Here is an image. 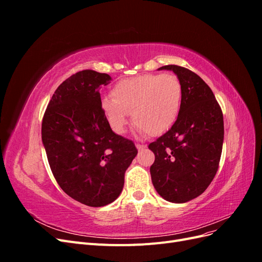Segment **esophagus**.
<instances>
[{"instance_id": "34e87169", "label": "esophagus", "mask_w": 262, "mask_h": 262, "mask_svg": "<svg viewBox=\"0 0 262 262\" xmlns=\"http://www.w3.org/2000/svg\"><path fill=\"white\" fill-rule=\"evenodd\" d=\"M145 147H146V145H145V144H140V143H137V148H138L139 150L144 149Z\"/></svg>"}]
</instances>
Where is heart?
<instances>
[{"label":"heart","mask_w":262,"mask_h":262,"mask_svg":"<svg viewBox=\"0 0 262 262\" xmlns=\"http://www.w3.org/2000/svg\"><path fill=\"white\" fill-rule=\"evenodd\" d=\"M112 97L100 101L102 114L117 133H122L132 115L133 123L149 136H160L177 120L182 86L171 73H145L119 81L112 89Z\"/></svg>","instance_id":"1"}]
</instances>
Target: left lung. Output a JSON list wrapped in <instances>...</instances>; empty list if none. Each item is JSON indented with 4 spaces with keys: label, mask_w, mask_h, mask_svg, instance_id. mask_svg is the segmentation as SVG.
Instances as JSON below:
<instances>
[{
    "label": "left lung",
    "mask_w": 262,
    "mask_h": 262,
    "mask_svg": "<svg viewBox=\"0 0 262 262\" xmlns=\"http://www.w3.org/2000/svg\"><path fill=\"white\" fill-rule=\"evenodd\" d=\"M171 70L182 86V101L171 128L148 145L155 155L150 177L165 200L185 203L202 194L219 169L224 140L223 113L202 78L179 66Z\"/></svg>",
    "instance_id": "8db88e82"
}]
</instances>
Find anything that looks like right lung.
I'll list each match as a JSON object with an SVG mask.
<instances>
[{"instance_id": "add662e5", "label": "right lung", "mask_w": 262, "mask_h": 262, "mask_svg": "<svg viewBox=\"0 0 262 262\" xmlns=\"http://www.w3.org/2000/svg\"><path fill=\"white\" fill-rule=\"evenodd\" d=\"M110 80L93 70L70 76L52 95L41 124L55 180L68 195L94 208L117 199L138 154L133 142L116 134L102 114L98 89Z\"/></svg>"}]
</instances>
